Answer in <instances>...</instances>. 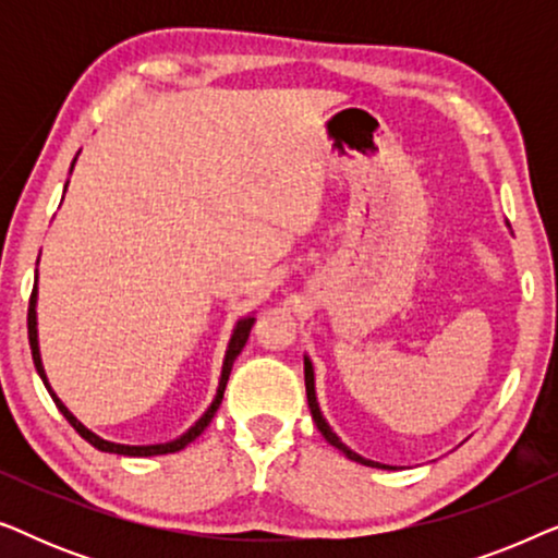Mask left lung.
<instances>
[{
    "label": "left lung",
    "instance_id": "obj_1",
    "mask_svg": "<svg viewBox=\"0 0 558 558\" xmlns=\"http://www.w3.org/2000/svg\"><path fill=\"white\" fill-rule=\"evenodd\" d=\"M304 388H307V403H310V411H312V418H315V424H317V429H319V434H323V437L330 441V445L335 447V449H340L342 454L348 457V460H353V462H357V464H365V468H378V470H391L388 468V464H380V462H373V460H365L363 454H357V452H353V449H350L345 441H342L338 434L332 432V426L327 424V418L323 416V409H319V403H317V391H315V368H312V361H310V355H304Z\"/></svg>",
    "mask_w": 558,
    "mask_h": 558
}]
</instances>
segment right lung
<instances>
[{
    "label": "right lung",
    "mask_w": 558,
    "mask_h": 558,
    "mask_svg": "<svg viewBox=\"0 0 558 558\" xmlns=\"http://www.w3.org/2000/svg\"><path fill=\"white\" fill-rule=\"evenodd\" d=\"M81 155V151H78ZM78 155H75V159H78ZM75 159L71 165V172L75 167ZM68 187V182H65ZM65 195V193H63ZM37 264H40V258H37ZM256 323L254 315H246L241 317L239 323L233 325V332H231V340H228V348H226V357H223V368H220V380H218V391L216 396H213L210 407L205 409V414L197 418V422L190 426L187 432H182L178 439H170V441H162V445H119V441H109L104 437H98V434L94 429H88L86 424L81 422L78 416L73 414L71 409L65 407L63 401L58 399V393L52 391L50 380H48V373H45L43 368V355H40V340H37V277H35V287H33V296H29V310H27V335H29V350H33V361H35V368H37V376L43 378L45 388H48L50 399L56 401V407L60 414H63L68 418V424L73 426L75 432L81 434L83 439L88 441L90 447H96L98 452H109V454H124V457H155V454H172V452H180V449H185L190 441H195L201 434L208 429V424L213 422V416H216V411L220 407V401H223V391H226V384H228V376H231V368L235 363V357H239V353L243 350V345H246L248 340V332H251V325Z\"/></svg>",
    "instance_id": "obj_1"
}]
</instances>
